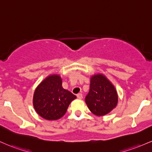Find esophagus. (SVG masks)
Returning <instances> with one entry per match:
<instances>
[{"instance_id":"1","label":"esophagus","mask_w":152,"mask_h":152,"mask_svg":"<svg viewBox=\"0 0 152 152\" xmlns=\"http://www.w3.org/2000/svg\"><path fill=\"white\" fill-rule=\"evenodd\" d=\"M77 97L78 99H82V98H83V94H81V93H79V94L77 95Z\"/></svg>"}]
</instances>
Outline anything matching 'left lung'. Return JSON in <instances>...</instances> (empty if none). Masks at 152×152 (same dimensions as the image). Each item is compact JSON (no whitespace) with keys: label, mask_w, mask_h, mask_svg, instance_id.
I'll list each match as a JSON object with an SVG mask.
<instances>
[{"label":"left lung","mask_w":152,"mask_h":152,"mask_svg":"<svg viewBox=\"0 0 152 152\" xmlns=\"http://www.w3.org/2000/svg\"><path fill=\"white\" fill-rule=\"evenodd\" d=\"M118 93L114 85L102 74L90 77V90L85 103L90 111L98 116L110 113L118 104Z\"/></svg>","instance_id":"8db88e82"}]
</instances>
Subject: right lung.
<instances>
[{"label":"right lung","mask_w":152,"mask_h":152,"mask_svg":"<svg viewBox=\"0 0 152 152\" xmlns=\"http://www.w3.org/2000/svg\"><path fill=\"white\" fill-rule=\"evenodd\" d=\"M62 83L60 76L52 75L36 88L33 97L34 108L46 120H57L62 118L71 102L76 98L71 92L62 88Z\"/></svg>","instance_id":"1"}]
</instances>
